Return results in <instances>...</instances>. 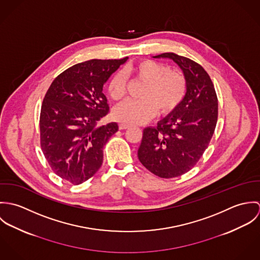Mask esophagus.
<instances>
[{
    "label": "esophagus",
    "mask_w": 260,
    "mask_h": 260,
    "mask_svg": "<svg viewBox=\"0 0 260 260\" xmlns=\"http://www.w3.org/2000/svg\"><path fill=\"white\" fill-rule=\"evenodd\" d=\"M130 126L128 124H125V123H120L119 124V129L120 130H125V129H128Z\"/></svg>",
    "instance_id": "1"
}]
</instances>
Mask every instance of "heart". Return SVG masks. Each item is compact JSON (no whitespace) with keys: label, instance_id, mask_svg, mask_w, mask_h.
<instances>
[{"label":"heart","instance_id":"b5f03b06","mask_svg":"<svg viewBox=\"0 0 260 260\" xmlns=\"http://www.w3.org/2000/svg\"><path fill=\"white\" fill-rule=\"evenodd\" d=\"M144 83L146 87L141 94V101L128 100L117 106L113 117L130 125L143 124L152 119L157 110L160 115L174 111L182 102L186 94L184 76L172 71L169 67L153 60H142L112 76L108 93L114 101H121L127 93V75Z\"/></svg>","mask_w":260,"mask_h":260}]
</instances>
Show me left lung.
<instances>
[{
	"label": "left lung",
	"instance_id": "obj_1",
	"mask_svg": "<svg viewBox=\"0 0 260 260\" xmlns=\"http://www.w3.org/2000/svg\"><path fill=\"white\" fill-rule=\"evenodd\" d=\"M153 58L173 60L183 72L187 88L174 111L156 127L143 130L138 158L153 174L173 178L189 171L208 147L217 123L218 101L209 75L196 62L174 53Z\"/></svg>",
	"mask_w": 260,
	"mask_h": 260
}]
</instances>
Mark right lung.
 Returning a JSON list of instances; mask_svg holds the SVG:
<instances>
[{
    "instance_id": "obj_1",
    "label": "right lung",
    "mask_w": 260,
    "mask_h": 260,
    "mask_svg": "<svg viewBox=\"0 0 260 260\" xmlns=\"http://www.w3.org/2000/svg\"><path fill=\"white\" fill-rule=\"evenodd\" d=\"M128 57L93 59L59 75L48 89L40 114L41 148L52 170L78 185L103 162V147L118 131L116 122L98 126L109 112L103 86Z\"/></svg>"
}]
</instances>
